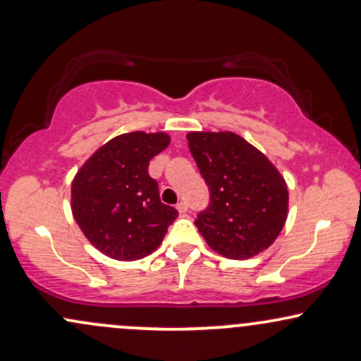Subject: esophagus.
<instances>
[{
  "instance_id": "34e87169",
  "label": "esophagus",
  "mask_w": 361,
  "mask_h": 361,
  "mask_svg": "<svg viewBox=\"0 0 361 361\" xmlns=\"http://www.w3.org/2000/svg\"><path fill=\"white\" fill-rule=\"evenodd\" d=\"M176 209H178V212L185 214V212H186V210H188V205H186V202H178Z\"/></svg>"
}]
</instances>
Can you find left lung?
I'll return each mask as SVG.
<instances>
[{"mask_svg": "<svg viewBox=\"0 0 361 361\" xmlns=\"http://www.w3.org/2000/svg\"><path fill=\"white\" fill-rule=\"evenodd\" d=\"M186 139L210 192L209 207L195 219L207 244L231 259L270 247L288 212L279 169L234 132H190Z\"/></svg>", "mask_w": 361, "mask_h": 361, "instance_id": "left-lung-1", "label": "left lung"}]
</instances>
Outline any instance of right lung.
Here are the masks:
<instances>
[{"label":"right lung","mask_w":361,"mask_h":361,"mask_svg":"<svg viewBox=\"0 0 361 361\" xmlns=\"http://www.w3.org/2000/svg\"><path fill=\"white\" fill-rule=\"evenodd\" d=\"M164 132H128L102 146L82 164L71 186L78 226L103 255L134 261L157 250L178 210L164 205L149 161L168 147Z\"/></svg>","instance_id":"right-lung-1"}]
</instances>
